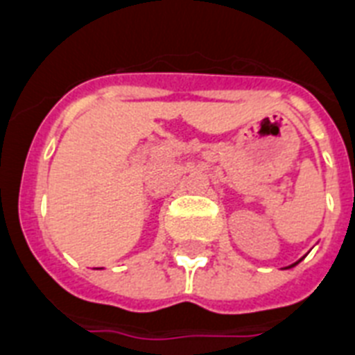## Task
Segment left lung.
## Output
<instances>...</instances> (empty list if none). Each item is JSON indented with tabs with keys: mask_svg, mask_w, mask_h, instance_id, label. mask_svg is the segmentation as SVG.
<instances>
[{
	"mask_svg": "<svg viewBox=\"0 0 355 355\" xmlns=\"http://www.w3.org/2000/svg\"><path fill=\"white\" fill-rule=\"evenodd\" d=\"M292 266H294V265H292Z\"/></svg>",
	"mask_w": 355,
	"mask_h": 355,
	"instance_id": "1",
	"label": "left lung"
}]
</instances>
